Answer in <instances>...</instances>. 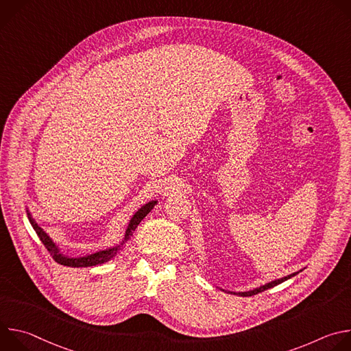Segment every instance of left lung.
<instances>
[{
	"label": "left lung",
	"instance_id": "obj_1",
	"mask_svg": "<svg viewBox=\"0 0 351 351\" xmlns=\"http://www.w3.org/2000/svg\"><path fill=\"white\" fill-rule=\"evenodd\" d=\"M297 274H298V272H294V274H291V275H287V276H285V278L272 280V282H269V283H265V285H263V286H260V287H257V289L248 290V291H239V293H236V291H228V293H230V294H239V295H243V297L254 295V294H257V293H261V291H264V290H267V289H271V287H274V286H276V285H279V283H282V282H285V280L293 278V276L297 275ZM223 291H226V290H223Z\"/></svg>",
	"mask_w": 351,
	"mask_h": 351
}]
</instances>
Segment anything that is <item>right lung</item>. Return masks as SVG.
<instances>
[{
    "label": "right lung",
    "instance_id": "obj_1",
    "mask_svg": "<svg viewBox=\"0 0 351 351\" xmlns=\"http://www.w3.org/2000/svg\"><path fill=\"white\" fill-rule=\"evenodd\" d=\"M158 202L157 199H153V202H148L147 204H144L141 208H138V211L132 217L129 225H128V229L125 232V237L122 240V243L119 245H115V247H111V248H107V250H101V252H97L94 254H88V256H84V257H68V256H64L61 252L58 245L53 241V239L49 237L38 225L37 222L33 219V217L30 215V213L27 211V218L33 226V229L36 230L37 236L40 237L41 243L45 245V248L49 252V254L53 256V258L61 264V265H65V267H72V268H80V267H94V265H99V264H104L107 261H110L111 258H114L117 256V253L121 250V247L130 239V236L133 234L134 229L137 228V225L144 219V217L152 211L154 208V206L157 204Z\"/></svg>",
    "mask_w": 351,
    "mask_h": 351
}]
</instances>
